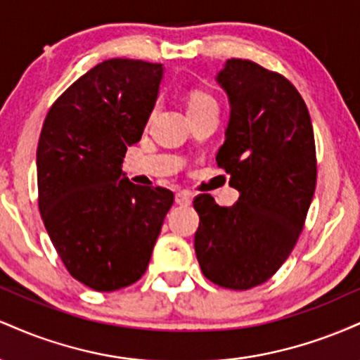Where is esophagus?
I'll return each instance as SVG.
<instances>
[{
	"label": "esophagus",
	"instance_id": "obj_1",
	"mask_svg": "<svg viewBox=\"0 0 360 360\" xmlns=\"http://www.w3.org/2000/svg\"><path fill=\"white\" fill-rule=\"evenodd\" d=\"M174 200H176L177 205L188 206V205H191L193 196H191V193H188V191H179V193H176Z\"/></svg>",
	"mask_w": 360,
	"mask_h": 360
}]
</instances>
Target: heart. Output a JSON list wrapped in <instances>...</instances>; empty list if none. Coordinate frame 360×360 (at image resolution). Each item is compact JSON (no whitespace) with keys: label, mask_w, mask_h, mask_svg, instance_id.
<instances>
[{"label":"heart","mask_w":360,"mask_h":360,"mask_svg":"<svg viewBox=\"0 0 360 360\" xmlns=\"http://www.w3.org/2000/svg\"><path fill=\"white\" fill-rule=\"evenodd\" d=\"M217 106V101L213 100V96H210L205 91H193L191 96H189L188 110L189 111H198L205 108H213Z\"/></svg>","instance_id":"1"}]
</instances>
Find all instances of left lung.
<instances>
[{
	"label": "left lung",
	"instance_id": "8db88e82",
	"mask_svg": "<svg viewBox=\"0 0 360 360\" xmlns=\"http://www.w3.org/2000/svg\"><path fill=\"white\" fill-rule=\"evenodd\" d=\"M217 82L230 103L217 162L240 198L232 206L194 198V252L205 278L243 291L272 278L298 242L316 186L315 137L303 98L281 74L230 59Z\"/></svg>",
	"mask_w": 360,
	"mask_h": 360
}]
</instances>
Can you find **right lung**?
I'll return each instance as SVG.
<instances>
[{
	"label": "right lung",
	"instance_id": "add662e5",
	"mask_svg": "<svg viewBox=\"0 0 360 360\" xmlns=\"http://www.w3.org/2000/svg\"><path fill=\"white\" fill-rule=\"evenodd\" d=\"M162 64L110 59L69 86L45 118L37 148L39 208L65 269L94 291L139 281L172 206L166 188L122 171L142 139Z\"/></svg>",
	"mask_w": 360,
	"mask_h": 360
}]
</instances>
